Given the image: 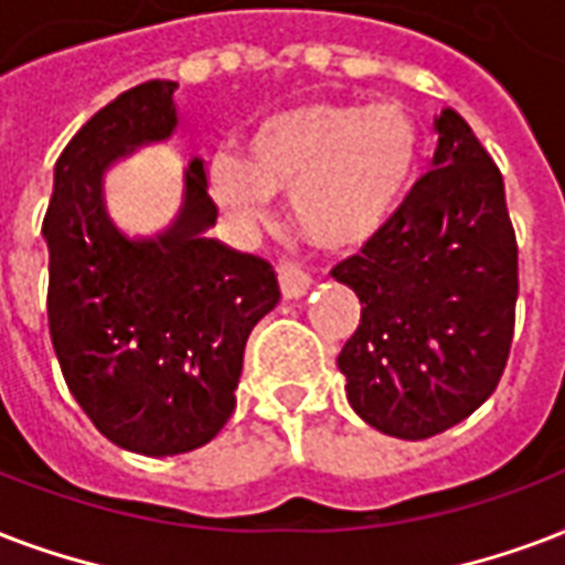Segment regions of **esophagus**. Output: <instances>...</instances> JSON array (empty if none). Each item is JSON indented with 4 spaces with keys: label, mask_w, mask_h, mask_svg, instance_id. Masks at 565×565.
Returning <instances> with one entry per match:
<instances>
[{
    "label": "esophagus",
    "mask_w": 565,
    "mask_h": 565,
    "mask_svg": "<svg viewBox=\"0 0 565 565\" xmlns=\"http://www.w3.org/2000/svg\"><path fill=\"white\" fill-rule=\"evenodd\" d=\"M278 281H281L284 299H301L305 292L311 290V275L305 273L299 264H292V260L278 264Z\"/></svg>",
    "instance_id": "esophagus-1"
}]
</instances>
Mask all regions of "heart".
<instances>
[{
  "mask_svg": "<svg viewBox=\"0 0 565 565\" xmlns=\"http://www.w3.org/2000/svg\"><path fill=\"white\" fill-rule=\"evenodd\" d=\"M420 159V132L399 103H301L260 120L243 159H215L218 204L254 218L269 195L292 198L311 243L350 252L382 231L403 204Z\"/></svg>",
  "mask_w": 565,
  "mask_h": 565,
  "instance_id": "heart-1",
  "label": "heart"
}]
</instances>
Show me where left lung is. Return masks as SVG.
Masks as SVG:
<instances>
[{"label":"left lung","mask_w":565,"mask_h":565,"mask_svg":"<svg viewBox=\"0 0 565 565\" xmlns=\"http://www.w3.org/2000/svg\"><path fill=\"white\" fill-rule=\"evenodd\" d=\"M436 132L433 168L361 254L331 269L361 301L338 355L350 406L408 441L445 433L492 397L519 299L501 171L454 109Z\"/></svg>","instance_id":"8db88e82"}]
</instances>
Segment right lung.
Returning a JSON list of instances; mask_svg holds the SVG:
<instances>
[{
	"label": "right lung",
	"instance_id": "right-lung-1",
	"mask_svg": "<svg viewBox=\"0 0 565 565\" xmlns=\"http://www.w3.org/2000/svg\"><path fill=\"white\" fill-rule=\"evenodd\" d=\"M174 88L150 79L103 106L62 150L43 215L46 317L64 382L111 445L145 456L218 436L245 340L281 299L273 266L206 236L218 206L201 159L162 234L129 239L106 213V168L178 129Z\"/></svg>",
	"mask_w": 565,
	"mask_h": 565
}]
</instances>
